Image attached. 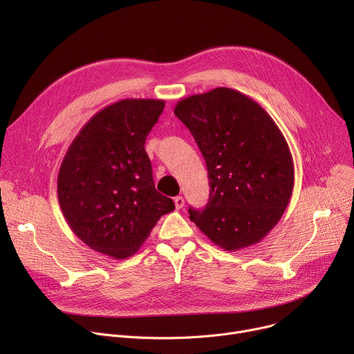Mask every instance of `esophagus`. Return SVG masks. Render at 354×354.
<instances>
[{
  "instance_id": "esophagus-1",
  "label": "esophagus",
  "mask_w": 354,
  "mask_h": 354,
  "mask_svg": "<svg viewBox=\"0 0 354 354\" xmlns=\"http://www.w3.org/2000/svg\"><path fill=\"white\" fill-rule=\"evenodd\" d=\"M174 202H175V208H176V209H180V208H183V205H185V199H183L182 196H176V198L174 199Z\"/></svg>"
}]
</instances>
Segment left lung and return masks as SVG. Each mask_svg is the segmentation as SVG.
I'll return each instance as SVG.
<instances>
[{"instance_id":"8db88e82","label":"left lung","mask_w":354,"mask_h":354,"mask_svg":"<svg viewBox=\"0 0 354 354\" xmlns=\"http://www.w3.org/2000/svg\"><path fill=\"white\" fill-rule=\"evenodd\" d=\"M174 113L205 158L209 202L189 218L215 245L238 251L263 241L294 188V162L267 110L238 90L216 87L179 100Z\"/></svg>"}]
</instances>
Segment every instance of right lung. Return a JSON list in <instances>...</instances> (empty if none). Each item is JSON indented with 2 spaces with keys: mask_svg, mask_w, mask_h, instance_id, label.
Wrapping results in <instances>:
<instances>
[{
  "mask_svg": "<svg viewBox=\"0 0 354 354\" xmlns=\"http://www.w3.org/2000/svg\"><path fill=\"white\" fill-rule=\"evenodd\" d=\"M165 100L123 99L99 110L70 143L57 195L70 230L113 259L139 251L159 218L175 209L155 188L145 140Z\"/></svg>",
  "mask_w": 354,
  "mask_h": 354,
  "instance_id": "add662e5",
  "label": "right lung"
}]
</instances>
